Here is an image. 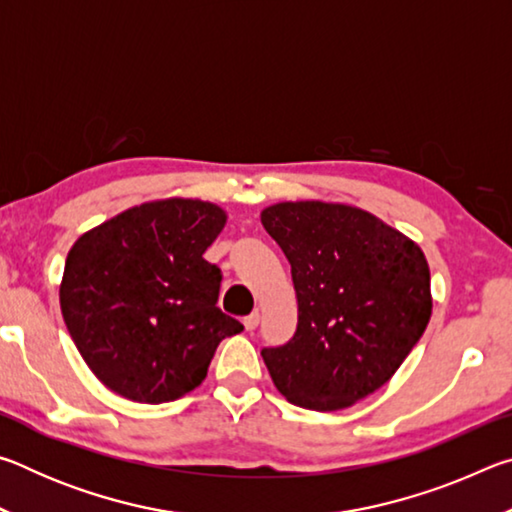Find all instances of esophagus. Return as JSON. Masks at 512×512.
I'll return each instance as SVG.
<instances>
[{
  "label": "esophagus",
  "instance_id": "34e87169",
  "mask_svg": "<svg viewBox=\"0 0 512 512\" xmlns=\"http://www.w3.org/2000/svg\"><path fill=\"white\" fill-rule=\"evenodd\" d=\"M259 311H253V314L250 316H246L244 318V327H246V332H253V329H257V325H259Z\"/></svg>",
  "mask_w": 512,
  "mask_h": 512
}]
</instances>
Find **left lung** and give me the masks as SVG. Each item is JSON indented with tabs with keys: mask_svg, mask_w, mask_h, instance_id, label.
<instances>
[{
	"mask_svg": "<svg viewBox=\"0 0 512 512\" xmlns=\"http://www.w3.org/2000/svg\"><path fill=\"white\" fill-rule=\"evenodd\" d=\"M291 264L298 327L262 357L277 391L309 411H341L391 379L431 318L422 248L361 207L282 201L259 214Z\"/></svg>",
	"mask_w": 512,
	"mask_h": 512,
	"instance_id": "1",
	"label": "left lung"
}]
</instances>
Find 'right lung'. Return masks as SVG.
<instances>
[{
    "label": "right lung",
    "mask_w": 512,
    "mask_h": 512,
    "mask_svg": "<svg viewBox=\"0 0 512 512\" xmlns=\"http://www.w3.org/2000/svg\"><path fill=\"white\" fill-rule=\"evenodd\" d=\"M228 221L201 198H160L74 241L60 311L83 361L126 400L162 404L203 384L219 343L244 325L216 307L221 271L203 253Z\"/></svg>",
    "instance_id": "obj_1"
}]
</instances>
